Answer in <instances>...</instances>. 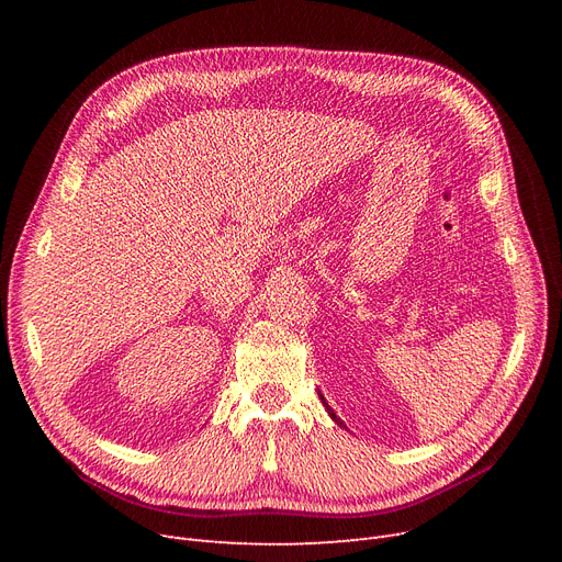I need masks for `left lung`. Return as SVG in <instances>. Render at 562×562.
Returning a JSON list of instances; mask_svg holds the SVG:
<instances>
[{"label":"left lung","instance_id":"obj_1","mask_svg":"<svg viewBox=\"0 0 562 562\" xmlns=\"http://www.w3.org/2000/svg\"><path fill=\"white\" fill-rule=\"evenodd\" d=\"M321 401H323V396H321ZM323 405H326V409H328V415H330V417H333V419H335V422H337L339 426H344V422H341V419H337V415H335V409H333V407H328V403H326V401H323Z\"/></svg>","mask_w":562,"mask_h":562}]
</instances>
